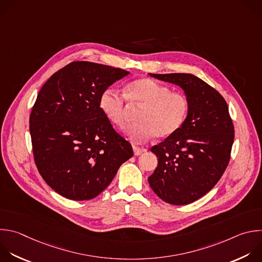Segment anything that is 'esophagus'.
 <instances>
[{
	"label": "esophagus",
	"mask_w": 262,
	"mask_h": 262,
	"mask_svg": "<svg viewBox=\"0 0 262 262\" xmlns=\"http://www.w3.org/2000/svg\"><path fill=\"white\" fill-rule=\"evenodd\" d=\"M133 149H134L135 155H140V154H142L143 152L146 151L144 148H140V147H137V146H133Z\"/></svg>",
	"instance_id": "1"
}]
</instances>
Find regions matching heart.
<instances>
[{
    "label": "heart",
    "mask_w": 262,
    "mask_h": 262,
    "mask_svg": "<svg viewBox=\"0 0 262 262\" xmlns=\"http://www.w3.org/2000/svg\"><path fill=\"white\" fill-rule=\"evenodd\" d=\"M126 100L143 105L137 123L124 129L134 142H145L155 136L167 138L178 132L189 113V101L183 94L172 93L169 87L151 79L141 78L130 82L124 90ZM100 107L105 116L121 126L125 121V99L113 89L105 90L100 97Z\"/></svg>",
    "instance_id": "heart-1"
}]
</instances>
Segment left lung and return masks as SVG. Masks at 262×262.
I'll return each mask as SVG.
<instances>
[{
	"mask_svg": "<svg viewBox=\"0 0 262 262\" xmlns=\"http://www.w3.org/2000/svg\"><path fill=\"white\" fill-rule=\"evenodd\" d=\"M176 84L189 101L181 128L151 148L158 164L148 178L152 190L165 203L187 205L208 193L228 164L234 128L223 97L192 74H151Z\"/></svg>",
	"mask_w": 262,
	"mask_h": 262,
	"instance_id": "obj_1",
	"label": "left lung"
}]
</instances>
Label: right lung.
<instances>
[{
	"label": "right lung",
	"mask_w": 262,
	"mask_h": 262,
	"mask_svg": "<svg viewBox=\"0 0 262 262\" xmlns=\"http://www.w3.org/2000/svg\"><path fill=\"white\" fill-rule=\"evenodd\" d=\"M129 72L73 61L43 85L30 116L34 158L44 181L61 196H98L133 155L100 107V97Z\"/></svg>",
	"instance_id": "add662e5"
}]
</instances>
